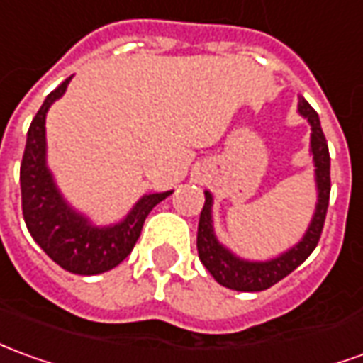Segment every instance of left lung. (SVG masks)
I'll use <instances>...</instances> for the list:
<instances>
[{"label":"left lung","instance_id":"obj_1","mask_svg":"<svg viewBox=\"0 0 363 363\" xmlns=\"http://www.w3.org/2000/svg\"><path fill=\"white\" fill-rule=\"evenodd\" d=\"M298 113L311 123V153L314 161V181H316V210L308 224V230L303 235V240L295 243L291 250L281 253L269 261H247L240 259L238 255L224 247L218 242L212 225V194L204 192V206L200 212L199 235H196V247L202 265L210 271V275L216 279L220 285L234 291H265L273 287L283 277H287L291 271H295L303 261L314 252L316 243L323 234L326 210H328V199H330V153L328 143L324 138L318 113L313 110V106L305 98H298Z\"/></svg>","mask_w":363,"mask_h":363}]
</instances>
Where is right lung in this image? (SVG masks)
Listing matches in <instances>:
<instances>
[{
    "mask_svg": "<svg viewBox=\"0 0 363 363\" xmlns=\"http://www.w3.org/2000/svg\"><path fill=\"white\" fill-rule=\"evenodd\" d=\"M70 80L72 76L47 96L27 131L19 174L23 218L33 240L62 269L76 275H98L128 257L149 212L173 190L141 196L121 222L104 228L94 225L84 214L68 206L47 167L45 120L50 106L67 92Z\"/></svg>",
    "mask_w": 363,
    "mask_h": 363,
    "instance_id": "1",
    "label": "right lung"
}]
</instances>
